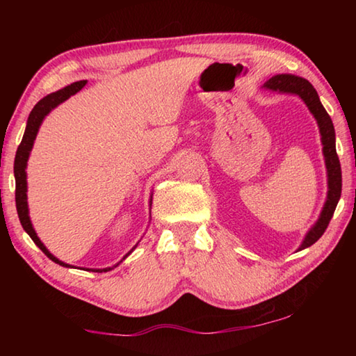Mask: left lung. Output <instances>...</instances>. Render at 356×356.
Listing matches in <instances>:
<instances>
[{
	"instance_id": "1",
	"label": "left lung",
	"mask_w": 356,
	"mask_h": 356,
	"mask_svg": "<svg viewBox=\"0 0 356 356\" xmlns=\"http://www.w3.org/2000/svg\"><path fill=\"white\" fill-rule=\"evenodd\" d=\"M265 89L268 91H276L281 94H295L305 102L308 110L312 113V116L316 118L318 131H321V140L323 146V159L325 166H327V176H328V193H327V201L323 204V209L321 212V216L316 221V225L312 226L308 234H306L303 242H301L298 251L308 248V246L314 245L318 238L323 236L325 229L328 227V222L333 216L337 202L341 197L342 190V174H341V163L336 154V135L334 127L331 122V118L328 113L325 111L323 105L321 104L318 94L314 89V86L305 78L295 76L291 74H281L275 75L264 84Z\"/></svg>"
}]
</instances>
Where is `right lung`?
Listing matches in <instances>:
<instances>
[{
    "instance_id": "obj_1",
    "label": "right lung",
    "mask_w": 356,
    "mask_h": 356,
    "mask_svg": "<svg viewBox=\"0 0 356 356\" xmlns=\"http://www.w3.org/2000/svg\"><path fill=\"white\" fill-rule=\"evenodd\" d=\"M88 81L83 80V81H76V83H72L69 86H65L63 89H59L56 92H51L48 94L47 97H44L42 100H39L38 104L34 105L33 111L29 113V118H28V122H26V129H25V135H23V140L20 143L19 149H17V154H15V161H14V176H15V206H17V213H19V218L20 222L25 231L28 232V236L33 238V242L39 246V248L45 252L47 257H50L53 262H56L59 265H63V267H72V265L65 264L63 261H59L58 257H55L51 254L50 251L45 248V245L40 242V238L38 237V234H35L34 227L31 225V220H29V212H28V196H26V191H28V186H26V165H28V159H29V154H31V149H33V144L35 136H38V131L39 127L42 124V120L45 119V116L48 113H50L53 108H56L59 104H63L64 100H67L70 95L76 94L78 91H81V88L86 84ZM136 248V245L131 248L127 254L124 256V259L127 257L131 251ZM122 262V261H120ZM119 265V264H116ZM114 265V267H116ZM88 270H92V272H108V270H113L111 267L108 268H88Z\"/></svg>"
}]
</instances>
